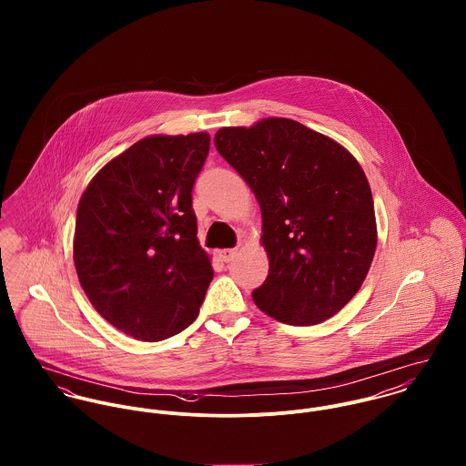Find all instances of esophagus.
Instances as JSON below:
<instances>
[{
	"label": "esophagus",
	"mask_w": 466,
	"mask_h": 466,
	"mask_svg": "<svg viewBox=\"0 0 466 466\" xmlns=\"http://www.w3.org/2000/svg\"><path fill=\"white\" fill-rule=\"evenodd\" d=\"M218 257H220V260H222V262L229 264V262H233V260H235V257H237V249H220V251H218Z\"/></svg>",
	"instance_id": "obj_1"
}]
</instances>
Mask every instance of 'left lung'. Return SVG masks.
<instances>
[{
  "label": "left lung",
  "instance_id": "8db88e82",
  "mask_svg": "<svg viewBox=\"0 0 466 466\" xmlns=\"http://www.w3.org/2000/svg\"><path fill=\"white\" fill-rule=\"evenodd\" d=\"M218 154L244 177L262 209L266 281L260 310L287 325H316L360 289L375 249L370 183L332 137L289 118L215 134Z\"/></svg>",
  "mask_w": 466,
  "mask_h": 466
}]
</instances>
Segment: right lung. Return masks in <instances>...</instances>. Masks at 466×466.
Masks as SVG:
<instances>
[{"label": "right lung", "instance_id": "obj_1", "mask_svg": "<svg viewBox=\"0 0 466 466\" xmlns=\"http://www.w3.org/2000/svg\"><path fill=\"white\" fill-rule=\"evenodd\" d=\"M209 134L148 136L111 159L76 208L73 260L96 312L120 332L163 340L199 314L213 278L192 190Z\"/></svg>", "mask_w": 466, "mask_h": 466}]
</instances>
